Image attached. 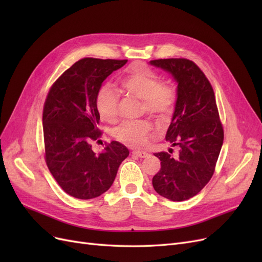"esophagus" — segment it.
Returning a JSON list of instances; mask_svg holds the SVG:
<instances>
[{
  "label": "esophagus",
  "mask_w": 262,
  "mask_h": 262,
  "mask_svg": "<svg viewBox=\"0 0 262 262\" xmlns=\"http://www.w3.org/2000/svg\"><path fill=\"white\" fill-rule=\"evenodd\" d=\"M132 153H133L134 155H137V156L141 157V158H144V157H146V156L148 155V153L144 152V150H139V149H134Z\"/></svg>",
  "instance_id": "obj_1"
}]
</instances>
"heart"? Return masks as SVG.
I'll list each match as a JSON object with an SVG mask.
<instances>
[{"mask_svg":"<svg viewBox=\"0 0 262 262\" xmlns=\"http://www.w3.org/2000/svg\"><path fill=\"white\" fill-rule=\"evenodd\" d=\"M121 90L143 101L142 110L158 120H165L176 102V92L171 86L162 83V78L144 64L134 63L126 69L119 80ZM119 94L109 85H102L96 94V112L101 120L113 122L118 116ZM150 131L146 120H125L113 130L118 141L131 146L141 145Z\"/></svg>","mask_w":262,"mask_h":262,"instance_id":"b5f03b06","label":"heart"}]
</instances>
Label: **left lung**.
<instances>
[{
  "instance_id": "1",
  "label": "left lung",
  "mask_w": 262,
  "mask_h": 262,
  "mask_svg": "<svg viewBox=\"0 0 262 262\" xmlns=\"http://www.w3.org/2000/svg\"><path fill=\"white\" fill-rule=\"evenodd\" d=\"M150 66L171 74L177 83V99L166 141L178 153H155L161 169L153 177L155 191L171 201H185L199 193L213 176L224 131L209 80L194 62L160 59Z\"/></svg>"
}]
</instances>
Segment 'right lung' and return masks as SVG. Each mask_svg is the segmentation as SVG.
<instances>
[{
  "label": "right lung",
  "instance_id": "add662e5",
  "mask_svg": "<svg viewBox=\"0 0 262 262\" xmlns=\"http://www.w3.org/2000/svg\"><path fill=\"white\" fill-rule=\"evenodd\" d=\"M128 60L84 58L53 83L46 98L42 124L46 163L64 191L77 199L97 198L112 187L129 149L117 141L94 153L99 116L95 100L102 82Z\"/></svg>",
  "mask_w": 262,
  "mask_h": 262
}]
</instances>
